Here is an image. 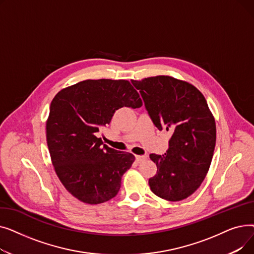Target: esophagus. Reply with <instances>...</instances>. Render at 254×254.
Here are the masks:
<instances>
[{
    "instance_id": "esophagus-1",
    "label": "esophagus",
    "mask_w": 254,
    "mask_h": 254,
    "mask_svg": "<svg viewBox=\"0 0 254 254\" xmlns=\"http://www.w3.org/2000/svg\"><path fill=\"white\" fill-rule=\"evenodd\" d=\"M146 158H147V156H146V155H136V161H137L138 164L144 162Z\"/></svg>"
}]
</instances>
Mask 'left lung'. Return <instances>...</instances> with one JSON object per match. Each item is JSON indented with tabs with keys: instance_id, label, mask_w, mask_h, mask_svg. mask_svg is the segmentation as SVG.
Wrapping results in <instances>:
<instances>
[{
	"instance_id": "8db88e82",
	"label": "left lung",
	"mask_w": 254,
	"mask_h": 254,
	"mask_svg": "<svg viewBox=\"0 0 254 254\" xmlns=\"http://www.w3.org/2000/svg\"><path fill=\"white\" fill-rule=\"evenodd\" d=\"M146 111L159 129L172 132L165 155L150 154L156 175L149 179L151 191L171 202L192 194L204 181L216 143L215 120L202 92L169 76L131 80Z\"/></svg>"
}]
</instances>
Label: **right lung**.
<instances>
[{"instance_id":"add662e5","label":"right lung","mask_w":254,"mask_h":254,"mask_svg":"<svg viewBox=\"0 0 254 254\" xmlns=\"http://www.w3.org/2000/svg\"><path fill=\"white\" fill-rule=\"evenodd\" d=\"M141 106L127 80H85L53 98L46 124L51 162L65 190L79 201L101 204L119 191L135 156L103 144L96 135L119 108Z\"/></svg>"}]
</instances>
